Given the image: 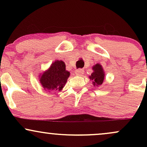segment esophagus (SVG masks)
<instances>
[{"mask_svg":"<svg viewBox=\"0 0 147 147\" xmlns=\"http://www.w3.org/2000/svg\"><path fill=\"white\" fill-rule=\"evenodd\" d=\"M84 74V70L82 69H78L76 70V75L77 76H81Z\"/></svg>","mask_w":147,"mask_h":147,"instance_id":"obj_1","label":"esophagus"}]
</instances>
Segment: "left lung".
Segmentation results:
<instances>
[{
    "mask_svg": "<svg viewBox=\"0 0 147 147\" xmlns=\"http://www.w3.org/2000/svg\"><path fill=\"white\" fill-rule=\"evenodd\" d=\"M92 70L93 72L91 74L90 76V80L92 81V84H93L94 86H99L102 84L104 82V77H105V74L104 71L103 70L102 65L99 63H97L96 65L92 67Z\"/></svg>",
    "mask_w": 147,
    "mask_h": 147,
    "instance_id": "left-lung-1",
    "label": "left lung"
}]
</instances>
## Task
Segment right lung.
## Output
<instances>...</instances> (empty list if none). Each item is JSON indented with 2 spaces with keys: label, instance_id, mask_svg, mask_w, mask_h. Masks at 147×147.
I'll return each mask as SVG.
<instances>
[{
  "label": "right lung",
  "instance_id": "right-lung-1",
  "mask_svg": "<svg viewBox=\"0 0 147 147\" xmlns=\"http://www.w3.org/2000/svg\"><path fill=\"white\" fill-rule=\"evenodd\" d=\"M70 72L65 70L63 61H55L50 68L40 75L39 82L45 90L55 92L60 91L64 87Z\"/></svg>",
  "mask_w": 147,
  "mask_h": 147
}]
</instances>
